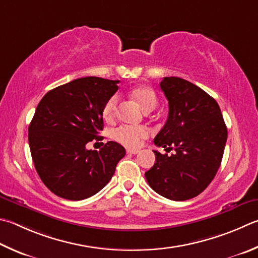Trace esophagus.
<instances>
[{
  "label": "esophagus",
  "instance_id": "obj_1",
  "mask_svg": "<svg viewBox=\"0 0 258 258\" xmlns=\"http://www.w3.org/2000/svg\"><path fill=\"white\" fill-rule=\"evenodd\" d=\"M126 152H127V154H137L139 152V150H137V149H127V150H126Z\"/></svg>",
  "mask_w": 258,
  "mask_h": 258
}]
</instances>
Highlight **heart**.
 Returning <instances> with one entry per match:
<instances>
[{"label": "heart", "instance_id": "obj_1", "mask_svg": "<svg viewBox=\"0 0 258 258\" xmlns=\"http://www.w3.org/2000/svg\"><path fill=\"white\" fill-rule=\"evenodd\" d=\"M133 99L141 106L144 111H151L157 107L158 99L153 89L149 87H137L131 91ZM118 97L111 96L104 106L102 115L107 120H111L115 117ZM114 139L117 142L125 145L127 148H138L141 144L142 140L149 135V130L144 126L121 125L114 131Z\"/></svg>", "mask_w": 258, "mask_h": 258}]
</instances>
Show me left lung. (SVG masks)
<instances>
[{
    "label": "left lung",
    "mask_w": 258,
    "mask_h": 258,
    "mask_svg": "<svg viewBox=\"0 0 258 258\" xmlns=\"http://www.w3.org/2000/svg\"><path fill=\"white\" fill-rule=\"evenodd\" d=\"M160 88L169 114L154 144L176 152L168 156L153 151L156 162L145 178L163 198L186 201L202 193L213 180L221 165L227 126L218 102L195 84L166 77Z\"/></svg>",
    "instance_id": "8db88e82"
}]
</instances>
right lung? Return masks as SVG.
Here are the masks:
<instances>
[{
    "instance_id": "right-lung-1",
    "label": "right lung",
    "mask_w": 258,
    "mask_h": 258,
    "mask_svg": "<svg viewBox=\"0 0 258 258\" xmlns=\"http://www.w3.org/2000/svg\"><path fill=\"white\" fill-rule=\"evenodd\" d=\"M118 80L87 77L48 91L29 125L35 168L46 187L59 198L80 201L108 184L125 149L108 141L99 151L88 150L102 140V109L118 90Z\"/></svg>"
}]
</instances>
